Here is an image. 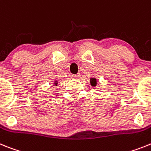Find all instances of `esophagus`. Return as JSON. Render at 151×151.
Returning <instances> with one entry per match:
<instances>
[{
    "label": "esophagus",
    "instance_id": "1",
    "mask_svg": "<svg viewBox=\"0 0 151 151\" xmlns=\"http://www.w3.org/2000/svg\"><path fill=\"white\" fill-rule=\"evenodd\" d=\"M71 78H73V79H77V78H79L80 77H81V75H80L79 74H71Z\"/></svg>",
    "mask_w": 151,
    "mask_h": 151
}]
</instances>
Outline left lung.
<instances>
[{
  "mask_svg": "<svg viewBox=\"0 0 151 151\" xmlns=\"http://www.w3.org/2000/svg\"><path fill=\"white\" fill-rule=\"evenodd\" d=\"M90 84L93 86H95L96 85V78H91L90 79Z\"/></svg>",
  "mask_w": 151,
  "mask_h": 151,
  "instance_id": "1",
  "label": "left lung"
}]
</instances>
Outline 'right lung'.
<instances>
[{
	"label": "right lung",
	"instance_id": "right-lung-1",
	"mask_svg": "<svg viewBox=\"0 0 151 151\" xmlns=\"http://www.w3.org/2000/svg\"><path fill=\"white\" fill-rule=\"evenodd\" d=\"M54 84L55 85V86H57V85H58V81H55V83H54Z\"/></svg>",
	"mask_w": 151,
	"mask_h": 151
}]
</instances>
